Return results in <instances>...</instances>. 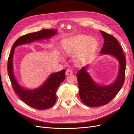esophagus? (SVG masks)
I'll list each match as a JSON object with an SVG mask.
<instances>
[{
  "label": "esophagus",
  "instance_id": "obj_1",
  "mask_svg": "<svg viewBox=\"0 0 134 134\" xmlns=\"http://www.w3.org/2000/svg\"><path fill=\"white\" fill-rule=\"evenodd\" d=\"M72 73H73V72L71 70L68 69L66 70V72H65V75H66L67 76H69V75L72 74Z\"/></svg>",
  "mask_w": 134,
  "mask_h": 134
}]
</instances>
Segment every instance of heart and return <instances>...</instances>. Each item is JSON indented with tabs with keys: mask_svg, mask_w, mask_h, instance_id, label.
Instances as JSON below:
<instances>
[{
	"mask_svg": "<svg viewBox=\"0 0 134 134\" xmlns=\"http://www.w3.org/2000/svg\"><path fill=\"white\" fill-rule=\"evenodd\" d=\"M98 41L94 38L86 35H78L63 42V51L67 55L74 56L76 63L86 62L95 52Z\"/></svg>",
	"mask_w": 134,
	"mask_h": 134,
	"instance_id": "obj_1",
	"label": "heart"
}]
</instances>
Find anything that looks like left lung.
Segmentation results:
<instances>
[{"instance_id":"left-lung-1","label":"left lung","mask_w":134,"mask_h":134,"mask_svg":"<svg viewBox=\"0 0 134 134\" xmlns=\"http://www.w3.org/2000/svg\"><path fill=\"white\" fill-rule=\"evenodd\" d=\"M104 39L100 56L110 55L119 62L117 76L112 83L102 85L94 80L88 72L90 65L88 64L79 70L78 78L79 95L83 103L90 107H100L108 104L117 95L123 86L125 79L126 58L118 41L114 37L99 30Z\"/></svg>"}]
</instances>
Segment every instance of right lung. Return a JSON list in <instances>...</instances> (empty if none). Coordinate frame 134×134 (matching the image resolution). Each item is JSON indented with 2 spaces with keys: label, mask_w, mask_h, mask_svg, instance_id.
<instances>
[{
  "label": "right lung",
  "mask_w": 134,
  "mask_h": 134,
  "mask_svg": "<svg viewBox=\"0 0 134 134\" xmlns=\"http://www.w3.org/2000/svg\"><path fill=\"white\" fill-rule=\"evenodd\" d=\"M56 29H43L40 32L27 34L17 39L11 50L8 60L7 70L13 89L21 100L30 107L36 109H49L55 104L56 90L59 85L65 79V70L51 74L44 83L35 89L24 87L17 81L14 74L13 56L15 48L19 45L32 43L37 41L48 40L58 33Z\"/></svg>",
  "instance_id": "add662e5"
}]
</instances>
